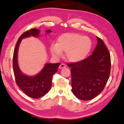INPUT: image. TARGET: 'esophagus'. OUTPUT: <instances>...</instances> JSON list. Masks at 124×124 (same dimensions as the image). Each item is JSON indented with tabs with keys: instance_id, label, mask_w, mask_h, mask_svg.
Wrapping results in <instances>:
<instances>
[{
	"instance_id": "esophagus-1",
	"label": "esophagus",
	"mask_w": 124,
	"mask_h": 124,
	"mask_svg": "<svg viewBox=\"0 0 124 124\" xmlns=\"http://www.w3.org/2000/svg\"><path fill=\"white\" fill-rule=\"evenodd\" d=\"M65 67H66V65L64 64V63H61L60 64V66H59V68L60 69H62V68H64Z\"/></svg>"
}]
</instances>
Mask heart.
<instances>
[{"label":"heart","mask_w":124,"mask_h":124,"mask_svg":"<svg viewBox=\"0 0 124 124\" xmlns=\"http://www.w3.org/2000/svg\"><path fill=\"white\" fill-rule=\"evenodd\" d=\"M91 42L87 37H83L77 33H69L60 37L57 44L51 45L50 50L52 56L58 57L62 51L66 52V58L71 62L83 61L89 54Z\"/></svg>","instance_id":"1"}]
</instances>
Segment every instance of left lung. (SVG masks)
<instances>
[{
    "label": "left lung",
    "mask_w": 124,
    "mask_h": 124,
    "mask_svg": "<svg viewBox=\"0 0 124 124\" xmlns=\"http://www.w3.org/2000/svg\"><path fill=\"white\" fill-rule=\"evenodd\" d=\"M97 46L91 56L67 64L71 68L73 93L81 100H92L101 93L109 78V52L103 41L97 37Z\"/></svg>",
    "instance_id": "obj_1"
}]
</instances>
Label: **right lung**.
Here are the masks:
<instances>
[{"label": "right lung", "mask_w": 124, "mask_h": 124, "mask_svg": "<svg viewBox=\"0 0 124 124\" xmlns=\"http://www.w3.org/2000/svg\"><path fill=\"white\" fill-rule=\"evenodd\" d=\"M47 33L51 32L47 29ZM40 30L36 28L31 29L24 32L21 35L17 42L13 54V69L15 81L22 91L29 97L38 98L45 95L50 91L51 87L52 78L57 72L60 63H46L40 72L37 75L29 77L23 74L18 67L17 62V52L18 46L22 39L32 36L38 37Z\"/></svg>", "instance_id": "add662e5"}]
</instances>
